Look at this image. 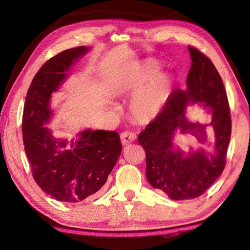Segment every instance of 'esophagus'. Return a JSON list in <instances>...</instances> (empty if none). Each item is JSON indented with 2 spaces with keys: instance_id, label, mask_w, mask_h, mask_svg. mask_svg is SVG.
<instances>
[{
  "instance_id": "obj_1",
  "label": "esophagus",
  "mask_w": 250,
  "mask_h": 250,
  "mask_svg": "<svg viewBox=\"0 0 250 250\" xmlns=\"http://www.w3.org/2000/svg\"><path fill=\"white\" fill-rule=\"evenodd\" d=\"M120 139H121V143L124 146L129 145V143L133 142L135 139H137V134L133 132H130V131H124L120 134Z\"/></svg>"
}]
</instances>
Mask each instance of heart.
I'll list each match as a JSON object with an SVG mask.
<instances>
[{"mask_svg":"<svg viewBox=\"0 0 250 250\" xmlns=\"http://www.w3.org/2000/svg\"><path fill=\"white\" fill-rule=\"evenodd\" d=\"M159 69L158 62L147 59L118 89L120 95L134 96L130 111L139 124H149L154 120L171 97L172 80L167 74H156Z\"/></svg>","mask_w":250,"mask_h":250,"instance_id":"b5f03b06","label":"heart"}]
</instances>
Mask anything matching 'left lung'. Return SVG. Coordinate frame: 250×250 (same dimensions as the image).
I'll return each instance as SVG.
<instances>
[{
  "label": "left lung",
  "mask_w": 250,
  "mask_h": 250,
  "mask_svg": "<svg viewBox=\"0 0 250 250\" xmlns=\"http://www.w3.org/2000/svg\"><path fill=\"white\" fill-rule=\"evenodd\" d=\"M188 50L192 65L186 89L177 88L173 91L162 112L138 137L146 151L147 181L175 201L201 196L222 174L231 133L229 104L222 77L206 55L193 46H188ZM188 103L210 108V125L215 132L213 154L201 149L185 155L172 145L176 132L195 134L199 141H206V125L193 124L186 119Z\"/></svg>",
  "instance_id": "obj_1"
}]
</instances>
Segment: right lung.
Listing matches in <instances>:
<instances>
[{
    "mask_svg": "<svg viewBox=\"0 0 250 250\" xmlns=\"http://www.w3.org/2000/svg\"><path fill=\"white\" fill-rule=\"evenodd\" d=\"M89 48L66 49L37 71L25 99L23 142L34 180L55 200L78 203L103 188L119 159L122 146L116 131L90 129L76 140L54 137L44 125L52 117L50 97L68 76L71 65Z\"/></svg>",
    "mask_w": 250,
    "mask_h": 250,
    "instance_id": "add662e5",
    "label": "right lung"
}]
</instances>
